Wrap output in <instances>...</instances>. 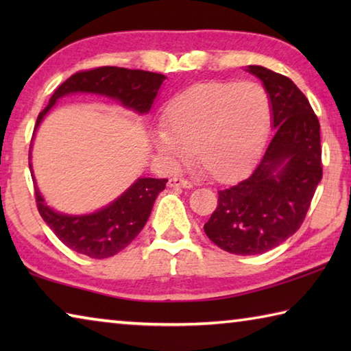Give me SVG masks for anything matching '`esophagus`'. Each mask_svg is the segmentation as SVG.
I'll use <instances>...</instances> for the list:
<instances>
[{
  "label": "esophagus",
  "instance_id": "1",
  "mask_svg": "<svg viewBox=\"0 0 351 351\" xmlns=\"http://www.w3.org/2000/svg\"><path fill=\"white\" fill-rule=\"evenodd\" d=\"M169 186L170 187H184V189H192L193 187V182L186 180V178H171V180L169 181Z\"/></svg>",
  "mask_w": 351,
  "mask_h": 351
}]
</instances>
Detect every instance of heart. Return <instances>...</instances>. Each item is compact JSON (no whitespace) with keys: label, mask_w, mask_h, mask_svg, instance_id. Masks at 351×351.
Masks as SVG:
<instances>
[{"label":"heart","mask_w":351,"mask_h":351,"mask_svg":"<svg viewBox=\"0 0 351 351\" xmlns=\"http://www.w3.org/2000/svg\"><path fill=\"white\" fill-rule=\"evenodd\" d=\"M165 125L154 134L158 150L173 165L197 153L217 180H232L258 158L268 136L271 99L257 82H210L170 100Z\"/></svg>","instance_id":"heart-1"}]
</instances>
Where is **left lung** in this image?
<instances>
[{
	"label": "left lung",
	"instance_id": "left-lung-1",
	"mask_svg": "<svg viewBox=\"0 0 351 351\" xmlns=\"http://www.w3.org/2000/svg\"><path fill=\"white\" fill-rule=\"evenodd\" d=\"M247 71L269 94L276 133L251 175L218 190V206L204 224L218 247L237 255L271 251L299 230L322 180L320 125L305 94L268 68Z\"/></svg>",
	"mask_w": 351,
	"mask_h": 351
}]
</instances>
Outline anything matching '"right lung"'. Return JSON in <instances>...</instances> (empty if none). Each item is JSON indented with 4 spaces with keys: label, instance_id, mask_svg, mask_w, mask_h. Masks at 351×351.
Segmentation results:
<instances>
[{
    "label": "right lung",
    "instance_id": "add662e5",
    "mask_svg": "<svg viewBox=\"0 0 351 351\" xmlns=\"http://www.w3.org/2000/svg\"><path fill=\"white\" fill-rule=\"evenodd\" d=\"M164 80L165 75L162 74L117 66L79 71L64 80L52 94L49 104L37 117L35 130L43 121L46 112L56 105L57 99L69 93L105 94L117 99L123 106L141 114L148 112ZM29 159H31V152H29ZM29 169H32L31 164ZM165 182L167 180L139 178L125 193L91 215L71 217L52 210L49 206L45 204L37 187H35V201L41 218L64 246L100 260L121 252L138 237L150 217L154 199L165 189Z\"/></svg>",
    "mask_w": 351,
    "mask_h": 351
}]
</instances>
